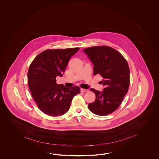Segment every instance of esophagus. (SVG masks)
Wrapping results in <instances>:
<instances>
[{
  "instance_id": "obj_1",
  "label": "esophagus",
  "mask_w": 159,
  "mask_h": 159,
  "mask_svg": "<svg viewBox=\"0 0 159 159\" xmlns=\"http://www.w3.org/2000/svg\"><path fill=\"white\" fill-rule=\"evenodd\" d=\"M81 91L84 93H86V92H88L89 90L88 89H81Z\"/></svg>"
}]
</instances>
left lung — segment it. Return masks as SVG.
<instances>
[{"label":"left lung","instance_id":"obj_1","mask_svg":"<svg viewBox=\"0 0 159 159\" xmlns=\"http://www.w3.org/2000/svg\"><path fill=\"white\" fill-rule=\"evenodd\" d=\"M94 65V75L103 77V91L91 89L95 100L88 105L89 110L97 115L111 114L118 108L129 85V69L125 58L118 51L108 46H95L84 49Z\"/></svg>","mask_w":159,"mask_h":159}]
</instances>
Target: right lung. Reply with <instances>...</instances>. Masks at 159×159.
<instances>
[{
	"mask_svg": "<svg viewBox=\"0 0 159 159\" xmlns=\"http://www.w3.org/2000/svg\"><path fill=\"white\" fill-rule=\"evenodd\" d=\"M79 48L48 49L34 58L28 71V86L37 107L51 116L64 115L69 110L72 99L80 88L58 84L56 78L62 76L71 56Z\"/></svg>",
	"mask_w": 159,
	"mask_h": 159,
	"instance_id": "1",
	"label": "right lung"
}]
</instances>
